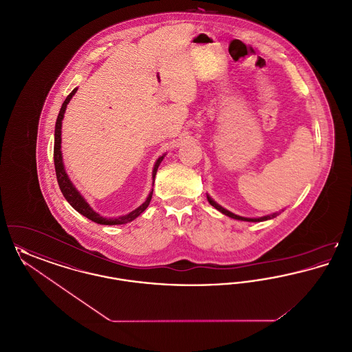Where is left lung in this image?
<instances>
[{"label":"left lung","mask_w":352,"mask_h":352,"mask_svg":"<svg viewBox=\"0 0 352 352\" xmlns=\"http://www.w3.org/2000/svg\"><path fill=\"white\" fill-rule=\"evenodd\" d=\"M207 201H210V204L212 206V207H215L218 211H220L221 214H224L226 217H230V218L236 219V220H241V221H265V220H269V219L276 218L278 214H281V211H278V212H273V214H270V215H265V217H261V218H244V217H240V215H236L234 212H231V211H228L227 208H224V207H221L219 203L214 201L208 194H207ZM284 211V210H283Z\"/></svg>","instance_id":"8db88e82"}]
</instances>
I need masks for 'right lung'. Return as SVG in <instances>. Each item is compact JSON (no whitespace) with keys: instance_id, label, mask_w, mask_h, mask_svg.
I'll return each mask as SVG.
<instances>
[{"instance_id":"add662e5","label":"right lung","mask_w":352,"mask_h":352,"mask_svg":"<svg viewBox=\"0 0 352 352\" xmlns=\"http://www.w3.org/2000/svg\"><path fill=\"white\" fill-rule=\"evenodd\" d=\"M78 88H74V91L68 95L66 98L65 102L62 104V108L59 111V115L56 118V124H55V134H54V165H55V173H56V178H58V184L60 187V191L63 194V197L66 198V201L85 218L98 223V224H104V226H118V224H125V223H129L135 218H138L149 206V203L151 201V195H153V190L149 192L146 201H144L141 206H138L135 210H133L132 212L126 214V215H122V217H118V218H104L101 217L100 214H98L89 204L88 201L84 199L83 195L78 191V188L74 186V184L71 182V179L68 178V174L66 173V168H65V164H63V157H62V121L65 118V113H66V108H67V104L69 100L72 99V96L76 94ZM166 154H162L154 164V168H153V174H151V178H153V184H154V178H155V174H157V170L158 166L161 165L162 160L165 158Z\"/></svg>"}]
</instances>
